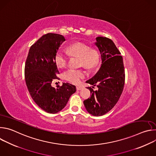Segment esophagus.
Masks as SVG:
<instances>
[{
    "label": "esophagus",
    "mask_w": 156,
    "mask_h": 156,
    "mask_svg": "<svg viewBox=\"0 0 156 156\" xmlns=\"http://www.w3.org/2000/svg\"><path fill=\"white\" fill-rule=\"evenodd\" d=\"M82 89H83V87L81 86H76V90L77 91H80V90H82Z\"/></svg>",
    "instance_id": "obj_1"
}]
</instances>
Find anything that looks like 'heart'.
Returning a JSON list of instances; mask_svg holds the SVG:
<instances>
[{"mask_svg":"<svg viewBox=\"0 0 156 156\" xmlns=\"http://www.w3.org/2000/svg\"><path fill=\"white\" fill-rule=\"evenodd\" d=\"M66 53L69 56L80 57L79 66H84L87 69L92 70L95 69L99 62V54L95 49L81 42H76L66 48ZM68 57L61 52H58L55 56V62L59 69H64L68 64ZM87 75L83 69H70L65 72L63 78L72 84H78Z\"/></svg>","mask_w":156,"mask_h":156,"instance_id":"b5f03b06","label":"heart"}]
</instances>
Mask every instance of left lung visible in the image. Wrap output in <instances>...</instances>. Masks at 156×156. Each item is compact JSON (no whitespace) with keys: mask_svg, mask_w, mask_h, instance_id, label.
I'll list each match as a JSON object with an SVG mask.
<instances>
[{"mask_svg":"<svg viewBox=\"0 0 156 156\" xmlns=\"http://www.w3.org/2000/svg\"><path fill=\"white\" fill-rule=\"evenodd\" d=\"M96 46L99 50L102 63L96 74L87 83L91 96L83 103L87 112L94 116H101L112 109L122 93L125 84L123 58L114 42L108 38L98 36ZM96 85L98 88L94 91Z\"/></svg>","mask_w":156,"mask_h":156,"instance_id":"left-lung-1","label":"left lung"}]
</instances>
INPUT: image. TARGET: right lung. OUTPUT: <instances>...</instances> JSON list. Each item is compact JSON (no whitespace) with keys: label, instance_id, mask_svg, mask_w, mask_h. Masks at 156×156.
<instances>
[{"label":"right lung","instance_id":"obj_1","mask_svg":"<svg viewBox=\"0 0 156 156\" xmlns=\"http://www.w3.org/2000/svg\"><path fill=\"white\" fill-rule=\"evenodd\" d=\"M65 41L58 34L43 35L31 46L25 63V76L29 93L35 103L49 114H56L67 104L75 93L76 86L68 83L52 86L59 78L55 56Z\"/></svg>","mask_w":156,"mask_h":156}]
</instances>
